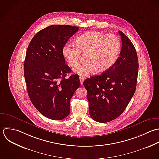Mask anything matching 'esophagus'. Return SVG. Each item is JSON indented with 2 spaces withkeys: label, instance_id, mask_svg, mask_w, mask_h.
Listing matches in <instances>:
<instances>
[{
  "label": "esophagus",
  "instance_id": "34e87169",
  "mask_svg": "<svg viewBox=\"0 0 159 159\" xmlns=\"http://www.w3.org/2000/svg\"><path fill=\"white\" fill-rule=\"evenodd\" d=\"M79 79H80V84L82 85L83 84V82L84 81V78L83 77H79Z\"/></svg>",
  "mask_w": 159,
  "mask_h": 159
}]
</instances>
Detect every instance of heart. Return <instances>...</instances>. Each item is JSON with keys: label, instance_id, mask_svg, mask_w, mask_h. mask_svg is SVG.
<instances>
[{"label": "heart", "instance_id": "1", "mask_svg": "<svg viewBox=\"0 0 159 159\" xmlns=\"http://www.w3.org/2000/svg\"><path fill=\"white\" fill-rule=\"evenodd\" d=\"M76 44L67 43L62 53L72 67L79 63L82 54H86V62L74 69V72L82 77L92 75L98 69L100 72L108 70L117 61L121 48L120 39L116 35L96 31H89L80 35L76 39Z\"/></svg>", "mask_w": 159, "mask_h": 159}]
</instances>
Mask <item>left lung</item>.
<instances>
[{
    "label": "left lung",
    "mask_w": 159,
    "mask_h": 159,
    "mask_svg": "<svg viewBox=\"0 0 159 159\" xmlns=\"http://www.w3.org/2000/svg\"><path fill=\"white\" fill-rule=\"evenodd\" d=\"M121 50L115 64L101 75L84 80L89 110L97 122H110L120 116L133 97L138 74V58L131 40L118 31Z\"/></svg>",
    "instance_id": "obj_1"
}]
</instances>
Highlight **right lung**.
Segmentation results:
<instances>
[{"instance_id": "right-lung-1", "label": "right lung", "mask_w": 159, "mask_h": 159, "mask_svg": "<svg viewBox=\"0 0 159 159\" xmlns=\"http://www.w3.org/2000/svg\"><path fill=\"white\" fill-rule=\"evenodd\" d=\"M79 30L70 25H52L38 32L27 48L24 76L29 98L45 117L61 120L70 113V100L80 83L66 64L62 49Z\"/></svg>"}]
</instances>
